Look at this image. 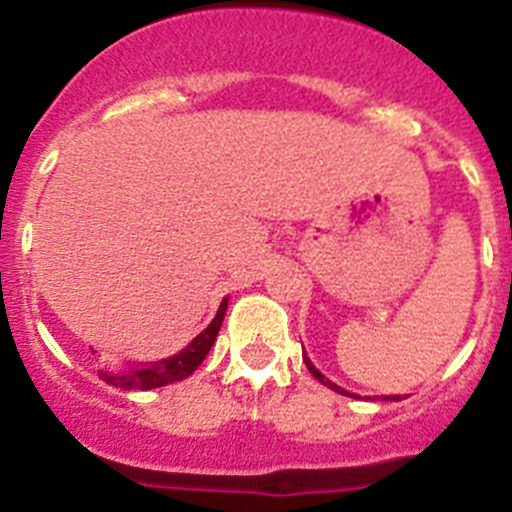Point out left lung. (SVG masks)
I'll return each mask as SVG.
<instances>
[{
	"label": "left lung",
	"mask_w": 512,
	"mask_h": 512,
	"mask_svg": "<svg viewBox=\"0 0 512 512\" xmlns=\"http://www.w3.org/2000/svg\"><path fill=\"white\" fill-rule=\"evenodd\" d=\"M305 364H307V369H310V374H312V377H315V379H318V382H323L325 384V387H330V390H336V392H341V395H348V397H354V395H351V392H346V390H341V387H338V384H333V382H330V379H325L323 377V374H320L318 372V369H315V366H312V361L310 359H305ZM387 400H390V397H387ZM392 400H400V397H392Z\"/></svg>",
	"instance_id": "left-lung-1"
}]
</instances>
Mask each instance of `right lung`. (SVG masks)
Masks as SVG:
<instances>
[{
	"instance_id": "1",
	"label": "right lung",
	"mask_w": 512,
	"mask_h": 512,
	"mask_svg": "<svg viewBox=\"0 0 512 512\" xmlns=\"http://www.w3.org/2000/svg\"><path fill=\"white\" fill-rule=\"evenodd\" d=\"M225 310H228V297L220 302L217 307V315L212 318V323L202 330L200 336L194 338L187 348H182L179 354L169 356L164 361H153L146 366H130V369H120V372H107V369H99V379L112 387H120V390H153V387H166V384L182 382L189 374L197 369V366L205 361V356L210 354L212 343L217 338V330L223 325Z\"/></svg>"
}]
</instances>
